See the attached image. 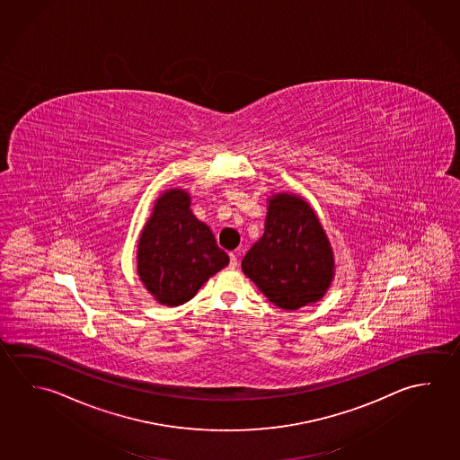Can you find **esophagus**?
Wrapping results in <instances>:
<instances>
[{"label":"esophagus","instance_id":"obj_1","mask_svg":"<svg viewBox=\"0 0 460 460\" xmlns=\"http://www.w3.org/2000/svg\"><path fill=\"white\" fill-rule=\"evenodd\" d=\"M239 253H241V250H235V252H233L229 257H231V263H229V268L231 270H234V268H237V265H239Z\"/></svg>","mask_w":460,"mask_h":460}]
</instances>
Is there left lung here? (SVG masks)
I'll use <instances>...</instances> for the list:
<instances>
[{"label":"left lung","instance_id":"left-lung-1","mask_svg":"<svg viewBox=\"0 0 460 460\" xmlns=\"http://www.w3.org/2000/svg\"><path fill=\"white\" fill-rule=\"evenodd\" d=\"M242 271L282 310L322 300L334 279V253L305 199L288 192L268 197L265 233L242 260Z\"/></svg>","mask_w":460,"mask_h":460}]
</instances>
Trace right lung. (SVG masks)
<instances>
[{
	"label": "right lung",
	"mask_w": 460,
	"mask_h": 460,
	"mask_svg": "<svg viewBox=\"0 0 460 460\" xmlns=\"http://www.w3.org/2000/svg\"><path fill=\"white\" fill-rule=\"evenodd\" d=\"M229 263L210 227L190 210L186 189H168L138 235L137 274L162 305L178 306Z\"/></svg>",
	"instance_id": "1"
}]
</instances>
